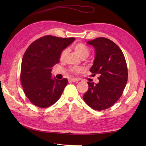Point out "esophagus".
I'll list each match as a JSON object with an SVG mask.
<instances>
[{
	"label": "esophagus",
	"instance_id": "esophagus-1",
	"mask_svg": "<svg viewBox=\"0 0 146 146\" xmlns=\"http://www.w3.org/2000/svg\"><path fill=\"white\" fill-rule=\"evenodd\" d=\"M78 81V79H76V78H69L68 79V82H77Z\"/></svg>",
	"mask_w": 146,
	"mask_h": 146
}]
</instances>
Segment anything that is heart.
I'll use <instances>...</instances> for the list:
<instances>
[{"mask_svg": "<svg viewBox=\"0 0 146 146\" xmlns=\"http://www.w3.org/2000/svg\"><path fill=\"white\" fill-rule=\"evenodd\" d=\"M73 48L75 51V52L82 59H85L87 58L90 54V51L89 48L86 47L85 45L82 43H77L74 44L73 45ZM67 54V50H64L61 53L60 58L61 59H63ZM81 71L80 68H73L71 69V72L73 73H78Z\"/></svg>", "mask_w": 146, "mask_h": 146, "instance_id": "b5f03b06", "label": "heart"}]
</instances>
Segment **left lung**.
I'll list each match as a JSON object with an SVG mask.
<instances>
[{
    "mask_svg": "<svg viewBox=\"0 0 146 146\" xmlns=\"http://www.w3.org/2000/svg\"><path fill=\"white\" fill-rule=\"evenodd\" d=\"M87 44L95 49L90 72L99 76V82H88L89 89L83 99L90 108L102 111L112 106L122 94L128 79L127 64L123 52L111 40L100 37Z\"/></svg>",
    "mask_w": 146,
    "mask_h": 146,
    "instance_id": "1",
    "label": "left lung"
}]
</instances>
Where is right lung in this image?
I'll use <instances>...</instances> for the list:
<instances>
[{
  "label": "right lung",
  "instance_id": "obj_1",
  "mask_svg": "<svg viewBox=\"0 0 146 146\" xmlns=\"http://www.w3.org/2000/svg\"><path fill=\"white\" fill-rule=\"evenodd\" d=\"M75 40L47 35L31 44L23 56L21 82L30 102L40 108L56 103L67 85L52 77V67L59 62L61 53Z\"/></svg>",
  "mask_w": 146,
  "mask_h": 146
}]
</instances>
